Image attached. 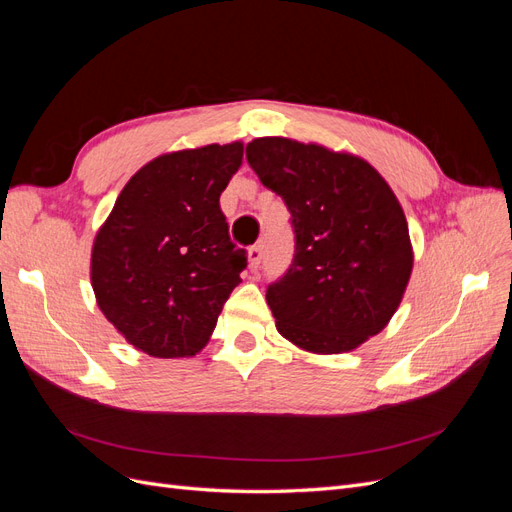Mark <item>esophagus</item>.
<instances>
[{
  "label": "esophagus",
  "mask_w": 512,
  "mask_h": 512,
  "mask_svg": "<svg viewBox=\"0 0 512 512\" xmlns=\"http://www.w3.org/2000/svg\"><path fill=\"white\" fill-rule=\"evenodd\" d=\"M247 258H250V269L256 271L262 262V245H252L250 250H247Z\"/></svg>",
  "instance_id": "34e87169"
}]
</instances>
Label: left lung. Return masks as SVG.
Here are the masks:
<instances>
[{
  "label": "left lung",
  "instance_id": "1",
  "mask_svg": "<svg viewBox=\"0 0 512 512\" xmlns=\"http://www.w3.org/2000/svg\"><path fill=\"white\" fill-rule=\"evenodd\" d=\"M247 162L292 215L294 258L267 303L282 337L342 354L378 335L404 299L414 252L404 209L378 170L348 151L284 136L247 143Z\"/></svg>",
  "mask_w": 512,
  "mask_h": 512
}]
</instances>
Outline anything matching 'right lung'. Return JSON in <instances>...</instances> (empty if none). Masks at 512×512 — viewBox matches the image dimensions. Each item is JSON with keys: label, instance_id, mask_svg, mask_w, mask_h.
Here are the masks:
<instances>
[{"label": "right lung", "instance_id": "obj_1", "mask_svg": "<svg viewBox=\"0 0 512 512\" xmlns=\"http://www.w3.org/2000/svg\"><path fill=\"white\" fill-rule=\"evenodd\" d=\"M243 143L162 153L136 170L91 247V288L136 350L181 359L203 350L247 267L220 194Z\"/></svg>", "mask_w": 512, "mask_h": 512}]
</instances>
